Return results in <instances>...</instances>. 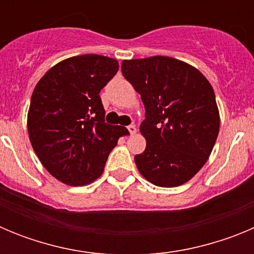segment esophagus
I'll return each instance as SVG.
<instances>
[{
    "mask_svg": "<svg viewBox=\"0 0 254 254\" xmlns=\"http://www.w3.org/2000/svg\"><path fill=\"white\" fill-rule=\"evenodd\" d=\"M127 128H128L129 133H131V134H134L136 132H137V128H136V126H134V125H129Z\"/></svg>",
    "mask_w": 254,
    "mask_h": 254,
    "instance_id": "34e87169",
    "label": "esophagus"
}]
</instances>
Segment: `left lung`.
I'll list each match as a JSON object with an SVG mask.
<instances>
[{"label": "left lung", "mask_w": 254, "mask_h": 254, "mask_svg": "<svg viewBox=\"0 0 254 254\" xmlns=\"http://www.w3.org/2000/svg\"><path fill=\"white\" fill-rule=\"evenodd\" d=\"M122 73L146 111L138 172L159 187L183 185L205 165L219 134L214 89L196 67L165 56L125 60Z\"/></svg>", "instance_id": "obj_1"}]
</instances>
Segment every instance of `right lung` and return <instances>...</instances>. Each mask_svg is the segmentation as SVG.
Returning <instances> with one entry per match:
<instances>
[{"label": "right lung", "instance_id": "obj_1", "mask_svg": "<svg viewBox=\"0 0 254 254\" xmlns=\"http://www.w3.org/2000/svg\"><path fill=\"white\" fill-rule=\"evenodd\" d=\"M114 58L82 55L55 64L31 95L28 132L43 167L68 186L99 178L126 127L108 125L100 90L118 71Z\"/></svg>", "mask_w": 254, "mask_h": 254}]
</instances>
